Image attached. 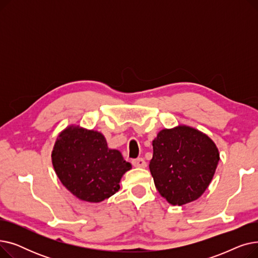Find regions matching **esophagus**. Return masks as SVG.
Masks as SVG:
<instances>
[{"label":"esophagus","instance_id":"obj_1","mask_svg":"<svg viewBox=\"0 0 258 258\" xmlns=\"http://www.w3.org/2000/svg\"><path fill=\"white\" fill-rule=\"evenodd\" d=\"M132 164L135 167H139V168H145L146 167V162L144 161V159L142 158H138V159H135L132 161Z\"/></svg>","mask_w":258,"mask_h":258}]
</instances>
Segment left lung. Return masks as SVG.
I'll use <instances>...</instances> for the list:
<instances>
[{
	"label": "left lung",
	"instance_id": "obj_1",
	"mask_svg": "<svg viewBox=\"0 0 258 258\" xmlns=\"http://www.w3.org/2000/svg\"><path fill=\"white\" fill-rule=\"evenodd\" d=\"M153 150L150 170L155 186L173 206L185 205L204 194L220 161L215 143L187 125L160 131Z\"/></svg>",
	"mask_w": 258,
	"mask_h": 258
}]
</instances>
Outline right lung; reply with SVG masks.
I'll return each mask as SVG.
<instances>
[{"mask_svg":"<svg viewBox=\"0 0 258 258\" xmlns=\"http://www.w3.org/2000/svg\"><path fill=\"white\" fill-rule=\"evenodd\" d=\"M51 158L61 184L89 203L115 195L122 175L132 168L119 151L107 147L101 133L79 125L68 126L58 135Z\"/></svg>","mask_w":258,"mask_h":258,"instance_id":"obj_1","label":"right lung"}]
</instances>
